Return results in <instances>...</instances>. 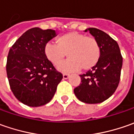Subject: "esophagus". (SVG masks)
<instances>
[{
  "label": "esophagus",
  "instance_id": "obj_1",
  "mask_svg": "<svg viewBox=\"0 0 134 134\" xmlns=\"http://www.w3.org/2000/svg\"><path fill=\"white\" fill-rule=\"evenodd\" d=\"M63 78H64V79H67V78H69V74H66V73H64V74L63 75Z\"/></svg>",
  "mask_w": 134,
  "mask_h": 134
}]
</instances>
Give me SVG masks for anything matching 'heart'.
Returning <instances> with one entry per match:
<instances>
[{"label": "heart", "mask_w": 134, "mask_h": 134, "mask_svg": "<svg viewBox=\"0 0 134 134\" xmlns=\"http://www.w3.org/2000/svg\"><path fill=\"white\" fill-rule=\"evenodd\" d=\"M56 43L48 42L44 46L46 58L58 65L66 56L69 57L60 65L59 69L68 72L92 69L98 64L101 55V48L97 39L78 32H69L56 39Z\"/></svg>", "instance_id": "obj_1"}]
</instances>
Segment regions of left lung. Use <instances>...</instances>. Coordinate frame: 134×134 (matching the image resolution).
Here are the masks:
<instances>
[{"label":"left lung","instance_id":"left-lung-1","mask_svg":"<svg viewBox=\"0 0 134 134\" xmlns=\"http://www.w3.org/2000/svg\"><path fill=\"white\" fill-rule=\"evenodd\" d=\"M90 33L98 42L101 55L98 64L86 74L80 75L81 83L74 90L76 97L86 104H98L109 98L117 89L122 66L119 44L99 29L91 27Z\"/></svg>","mask_w":134,"mask_h":134}]
</instances>
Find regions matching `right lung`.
<instances>
[{
	"label": "right lung",
	"instance_id": "right-lung-1",
	"mask_svg": "<svg viewBox=\"0 0 134 134\" xmlns=\"http://www.w3.org/2000/svg\"><path fill=\"white\" fill-rule=\"evenodd\" d=\"M56 36L53 30L34 27L23 34L9 49L7 74L15 98L29 107L48 103L63 79L46 58L44 46Z\"/></svg>",
	"mask_w": 134,
	"mask_h": 134
}]
</instances>
